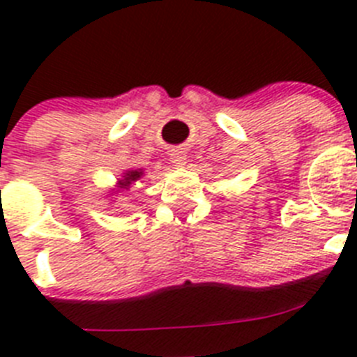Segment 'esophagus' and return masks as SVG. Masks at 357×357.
I'll return each instance as SVG.
<instances>
[{
    "instance_id": "esophagus-1",
    "label": "esophagus",
    "mask_w": 357,
    "mask_h": 357,
    "mask_svg": "<svg viewBox=\"0 0 357 357\" xmlns=\"http://www.w3.org/2000/svg\"><path fill=\"white\" fill-rule=\"evenodd\" d=\"M172 162H173V166H184V164H185V153H184V151H178V150L173 151Z\"/></svg>"
}]
</instances>
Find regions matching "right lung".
<instances>
[{
  "instance_id": "right-lung-1",
  "label": "right lung",
  "mask_w": 357,
  "mask_h": 357,
  "mask_svg": "<svg viewBox=\"0 0 357 357\" xmlns=\"http://www.w3.org/2000/svg\"><path fill=\"white\" fill-rule=\"evenodd\" d=\"M143 175V172H137V169H132V172H128V173H125V178H123V181H119V185H121V188H125V189H128V185L132 184V182H135V181H139V176Z\"/></svg>"
}]
</instances>
